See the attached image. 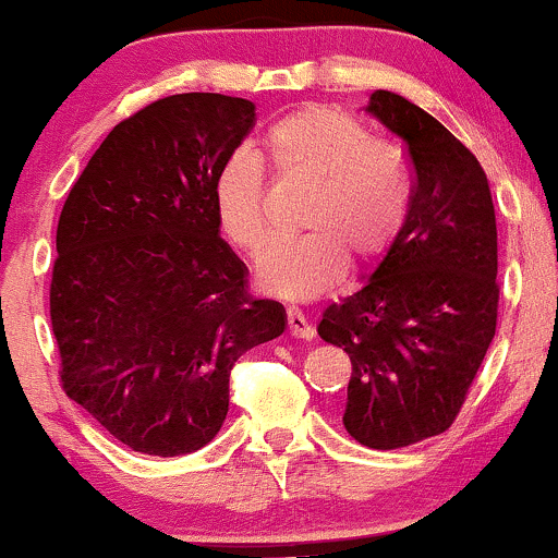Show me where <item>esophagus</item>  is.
<instances>
[{
	"label": "esophagus",
	"instance_id": "1",
	"mask_svg": "<svg viewBox=\"0 0 558 558\" xmlns=\"http://www.w3.org/2000/svg\"><path fill=\"white\" fill-rule=\"evenodd\" d=\"M286 317H288V330H291L293 338H314V327L312 322L299 306H288L286 308Z\"/></svg>",
	"mask_w": 558,
	"mask_h": 558
}]
</instances>
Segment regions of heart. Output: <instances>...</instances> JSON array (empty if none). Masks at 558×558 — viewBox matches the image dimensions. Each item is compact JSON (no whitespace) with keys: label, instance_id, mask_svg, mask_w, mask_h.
<instances>
[{"label":"heart","instance_id":"obj_1","mask_svg":"<svg viewBox=\"0 0 558 558\" xmlns=\"http://www.w3.org/2000/svg\"><path fill=\"white\" fill-rule=\"evenodd\" d=\"M275 177L312 184L301 213V236L267 246L257 280L291 301L317 299L343 280L348 259L379 262L400 239L413 207V171L400 145L332 106H304L265 132ZM265 173L250 153H231L213 177L215 223L246 254L265 246Z\"/></svg>","mask_w":558,"mask_h":558}]
</instances>
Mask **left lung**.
I'll return each mask as SVG.
<instances>
[{
	"label": "left lung",
	"instance_id": "1",
	"mask_svg": "<svg viewBox=\"0 0 558 558\" xmlns=\"http://www.w3.org/2000/svg\"><path fill=\"white\" fill-rule=\"evenodd\" d=\"M405 145L413 207L361 291L317 327L351 359L345 432L398 449L447 432L496 332V215L478 158L432 113L389 90L366 106Z\"/></svg>",
	"mask_w": 558,
	"mask_h": 558
}]
</instances>
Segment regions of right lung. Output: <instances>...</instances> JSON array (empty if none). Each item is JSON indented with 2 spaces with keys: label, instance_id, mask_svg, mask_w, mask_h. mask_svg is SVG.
<instances>
[{
  "label": "right lung",
  "instance_id": "right-lung-1",
  "mask_svg": "<svg viewBox=\"0 0 558 558\" xmlns=\"http://www.w3.org/2000/svg\"><path fill=\"white\" fill-rule=\"evenodd\" d=\"M254 122L246 98L153 100L113 126L59 215L49 308L62 389L134 452L213 441L233 364L286 330L283 304L246 293L213 213L215 171Z\"/></svg>",
  "mask_w": 558,
  "mask_h": 558
}]
</instances>
